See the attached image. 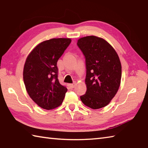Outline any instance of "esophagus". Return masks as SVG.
I'll return each instance as SVG.
<instances>
[{
	"mask_svg": "<svg viewBox=\"0 0 148 148\" xmlns=\"http://www.w3.org/2000/svg\"><path fill=\"white\" fill-rule=\"evenodd\" d=\"M76 85V83H74L70 84V85H70V86H71V88H74V86H75V85Z\"/></svg>",
	"mask_w": 148,
	"mask_h": 148,
	"instance_id": "1",
	"label": "esophagus"
}]
</instances>
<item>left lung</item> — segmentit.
Listing matches in <instances>:
<instances>
[{
	"instance_id": "8db88e82",
	"label": "left lung",
	"mask_w": 148,
	"mask_h": 148,
	"mask_svg": "<svg viewBox=\"0 0 148 148\" xmlns=\"http://www.w3.org/2000/svg\"><path fill=\"white\" fill-rule=\"evenodd\" d=\"M77 45L85 58L86 94L82 103L92 109L108 105L119 88L122 69L119 58L105 40L95 36L81 38Z\"/></svg>"
}]
</instances>
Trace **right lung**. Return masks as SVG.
Wrapping results in <instances>:
<instances>
[{"label": "right lung", "instance_id": "obj_1", "mask_svg": "<svg viewBox=\"0 0 148 148\" xmlns=\"http://www.w3.org/2000/svg\"><path fill=\"white\" fill-rule=\"evenodd\" d=\"M71 42V38L45 40L27 57L23 72L25 86L30 97L45 110L62 105L67 88L58 79L57 62Z\"/></svg>", "mask_w": 148, "mask_h": 148}]
</instances>
